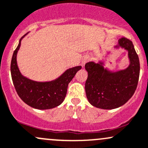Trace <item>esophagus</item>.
Returning a JSON list of instances; mask_svg holds the SVG:
<instances>
[{"label":"esophagus","instance_id":"34e87169","mask_svg":"<svg viewBox=\"0 0 148 148\" xmlns=\"http://www.w3.org/2000/svg\"><path fill=\"white\" fill-rule=\"evenodd\" d=\"M88 61V58L87 57H85L84 58L83 60H82V65H83V66H84V65L85 64H86Z\"/></svg>","mask_w":148,"mask_h":148}]
</instances>
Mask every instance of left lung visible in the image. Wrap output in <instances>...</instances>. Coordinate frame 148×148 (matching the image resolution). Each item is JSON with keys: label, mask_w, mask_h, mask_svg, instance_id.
<instances>
[{"label": "left lung", "mask_w": 148, "mask_h": 148, "mask_svg": "<svg viewBox=\"0 0 148 148\" xmlns=\"http://www.w3.org/2000/svg\"><path fill=\"white\" fill-rule=\"evenodd\" d=\"M124 48L128 52L130 64L125 69L111 71L101 62L85 64L88 78L85 91L88 102L96 108L114 109L125 104L133 96L138 86L140 62L133 42L125 37L119 40L115 47Z\"/></svg>", "instance_id": "1"}]
</instances>
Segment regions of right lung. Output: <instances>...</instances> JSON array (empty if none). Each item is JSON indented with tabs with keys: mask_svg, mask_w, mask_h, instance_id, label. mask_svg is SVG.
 <instances>
[{
	"mask_svg": "<svg viewBox=\"0 0 148 148\" xmlns=\"http://www.w3.org/2000/svg\"><path fill=\"white\" fill-rule=\"evenodd\" d=\"M19 44L14 51L10 64L12 80L18 96L26 104L40 110L50 109L58 106L65 99L68 84L77 71L82 69L78 66L65 71L59 78L51 82H39L23 77L17 64V53L21 45Z\"/></svg>",
	"mask_w": 148,
	"mask_h": 148,
	"instance_id": "right-lung-1",
	"label": "right lung"
}]
</instances>
